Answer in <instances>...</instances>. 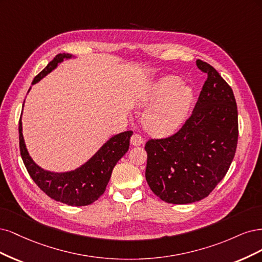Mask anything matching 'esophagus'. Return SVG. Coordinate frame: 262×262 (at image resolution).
<instances>
[{
    "instance_id": "obj_1",
    "label": "esophagus",
    "mask_w": 262,
    "mask_h": 262,
    "mask_svg": "<svg viewBox=\"0 0 262 262\" xmlns=\"http://www.w3.org/2000/svg\"><path fill=\"white\" fill-rule=\"evenodd\" d=\"M143 143V139L142 137L140 136V135L138 134H134L132 138H130V145L134 146V147H137V146H140Z\"/></svg>"
}]
</instances>
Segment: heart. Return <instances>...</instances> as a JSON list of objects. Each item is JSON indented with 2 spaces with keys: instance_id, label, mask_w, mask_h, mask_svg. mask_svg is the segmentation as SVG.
<instances>
[{
  "instance_id": "b5f03b06",
  "label": "heart",
  "mask_w": 262,
  "mask_h": 262,
  "mask_svg": "<svg viewBox=\"0 0 262 262\" xmlns=\"http://www.w3.org/2000/svg\"><path fill=\"white\" fill-rule=\"evenodd\" d=\"M191 98V90L179 78L165 76L158 79L141 100L143 105L152 104L142 117L145 128L157 136L173 134L186 116Z\"/></svg>"
}]
</instances>
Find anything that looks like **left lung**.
Segmentation results:
<instances>
[{
  "label": "left lung",
  "mask_w": 262,
  "mask_h": 262,
  "mask_svg": "<svg viewBox=\"0 0 262 262\" xmlns=\"http://www.w3.org/2000/svg\"><path fill=\"white\" fill-rule=\"evenodd\" d=\"M195 108L182 128L165 139L147 141L146 180L165 202L186 205L206 198L233 161L238 138L237 106L232 88L210 64Z\"/></svg>",
  "instance_id": "1"
}]
</instances>
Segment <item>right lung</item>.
I'll list each match as a JSON object with an SVG mask.
<instances>
[{"label": "right lung", "mask_w": 262, "mask_h": 262, "mask_svg": "<svg viewBox=\"0 0 262 262\" xmlns=\"http://www.w3.org/2000/svg\"><path fill=\"white\" fill-rule=\"evenodd\" d=\"M74 57L72 54H57L46 66V69L36 76L31 85L39 82L64 60ZM18 132L21 159L33 182L50 198L76 207L91 205L104 192L114 166L128 151L129 140L133 135L132 130L114 135L103 143V146L86 163L73 171L51 172L40 167L29 156L23 136L21 116Z\"/></svg>", "instance_id": "1"}]
</instances>
